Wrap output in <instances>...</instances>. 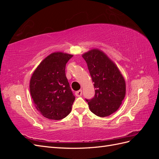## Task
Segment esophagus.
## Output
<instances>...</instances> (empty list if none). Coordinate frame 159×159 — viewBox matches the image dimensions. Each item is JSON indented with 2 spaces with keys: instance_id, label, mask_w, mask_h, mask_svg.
I'll use <instances>...</instances> for the list:
<instances>
[{
  "instance_id": "1",
  "label": "esophagus",
  "mask_w": 159,
  "mask_h": 159,
  "mask_svg": "<svg viewBox=\"0 0 159 159\" xmlns=\"http://www.w3.org/2000/svg\"><path fill=\"white\" fill-rule=\"evenodd\" d=\"M75 95L77 96V97H80V96L82 95V90L80 89V90H78L75 91Z\"/></svg>"
}]
</instances>
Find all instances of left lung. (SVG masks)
Returning <instances> with one entry per match:
<instances>
[{"label": "left lung", "mask_w": 159, "mask_h": 159, "mask_svg": "<svg viewBox=\"0 0 159 159\" xmlns=\"http://www.w3.org/2000/svg\"><path fill=\"white\" fill-rule=\"evenodd\" d=\"M93 82L95 95L87 101L91 111L101 117L119 108L126 93L125 81L114 62L102 51L93 49L82 55Z\"/></svg>", "instance_id": "8db88e82"}]
</instances>
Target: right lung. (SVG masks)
<instances>
[{"instance_id": "add662e5", "label": "right lung", "mask_w": 159, "mask_h": 159, "mask_svg": "<svg viewBox=\"0 0 159 159\" xmlns=\"http://www.w3.org/2000/svg\"><path fill=\"white\" fill-rule=\"evenodd\" d=\"M73 55L54 52L43 60L32 75L30 91L35 107L52 120L65 118L71 111L75 96L66 75V65Z\"/></svg>"}]
</instances>
